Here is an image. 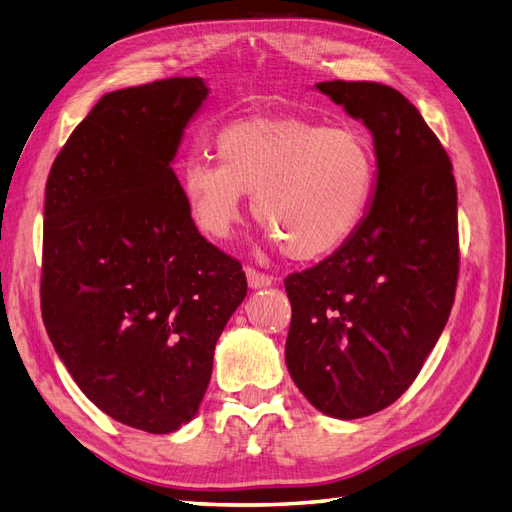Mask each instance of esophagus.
<instances>
[{"label":"esophagus","instance_id":"obj_1","mask_svg":"<svg viewBox=\"0 0 512 512\" xmlns=\"http://www.w3.org/2000/svg\"><path fill=\"white\" fill-rule=\"evenodd\" d=\"M246 281H248V285L253 287V290H257V287L272 285L274 279L270 277V274H266V272H259L255 268H246Z\"/></svg>","mask_w":512,"mask_h":512}]
</instances>
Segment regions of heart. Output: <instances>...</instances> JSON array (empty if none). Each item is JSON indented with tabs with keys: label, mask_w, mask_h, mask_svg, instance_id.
I'll return each mask as SVG.
<instances>
[{
	"label": "heart",
	"mask_w": 512,
	"mask_h": 512,
	"mask_svg": "<svg viewBox=\"0 0 512 512\" xmlns=\"http://www.w3.org/2000/svg\"><path fill=\"white\" fill-rule=\"evenodd\" d=\"M218 162L192 157L181 173L190 214L209 238H227L253 194L261 227L296 261L331 257L368 216L378 177L361 129L307 119H253L216 138Z\"/></svg>",
	"instance_id": "1"
}]
</instances>
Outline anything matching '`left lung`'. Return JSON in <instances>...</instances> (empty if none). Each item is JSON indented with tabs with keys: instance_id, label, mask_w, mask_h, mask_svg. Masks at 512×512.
<instances>
[{
	"instance_id": "left-lung-1",
	"label": "left lung",
	"mask_w": 512,
	"mask_h": 512,
	"mask_svg": "<svg viewBox=\"0 0 512 512\" xmlns=\"http://www.w3.org/2000/svg\"><path fill=\"white\" fill-rule=\"evenodd\" d=\"M372 131L368 216L342 251L285 279V363L318 411L357 419L411 387L450 318L458 281L452 162L413 103L376 82H320Z\"/></svg>"
}]
</instances>
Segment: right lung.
Here are the masks:
<instances>
[{"instance_id":"right-lung-1","label":"right lung","mask_w":512,"mask_h":512,"mask_svg":"<svg viewBox=\"0 0 512 512\" xmlns=\"http://www.w3.org/2000/svg\"><path fill=\"white\" fill-rule=\"evenodd\" d=\"M201 77L103 95L45 188L41 311L86 398L166 435L199 411L214 348L246 296L242 264L196 229L170 162Z\"/></svg>"}]
</instances>
